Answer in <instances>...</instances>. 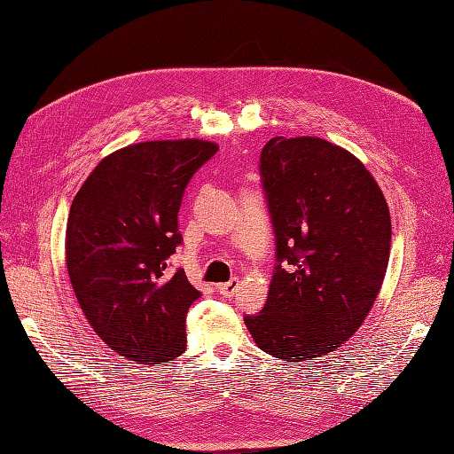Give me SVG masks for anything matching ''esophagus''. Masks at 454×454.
<instances>
[{"label":"esophagus","mask_w":454,"mask_h":454,"mask_svg":"<svg viewBox=\"0 0 454 454\" xmlns=\"http://www.w3.org/2000/svg\"><path fill=\"white\" fill-rule=\"evenodd\" d=\"M237 290H239V278H231L225 284H217V292L223 297H232Z\"/></svg>","instance_id":"obj_1"}]
</instances>
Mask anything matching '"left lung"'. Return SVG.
I'll use <instances>...</instances> for the list:
<instances>
[{
  "mask_svg": "<svg viewBox=\"0 0 454 454\" xmlns=\"http://www.w3.org/2000/svg\"><path fill=\"white\" fill-rule=\"evenodd\" d=\"M259 172L277 267L265 307L244 324L274 358H320L358 332L380 292L388 204L350 151L322 138L277 136L261 151Z\"/></svg>",
  "mask_w": 454,
  "mask_h": 454,
  "instance_id": "left-lung-1",
  "label": "left lung"
}]
</instances>
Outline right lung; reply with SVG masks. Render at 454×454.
Instances as JSON below:
<instances>
[{
	"label": "right lung",
	"instance_id": "add662e5",
	"mask_svg": "<svg viewBox=\"0 0 454 454\" xmlns=\"http://www.w3.org/2000/svg\"><path fill=\"white\" fill-rule=\"evenodd\" d=\"M215 151L206 140L132 144L102 159L72 202L66 265L79 307L130 362L185 352V316L200 292L184 269L168 270V257L182 244L185 187Z\"/></svg>",
	"mask_w": 454,
	"mask_h": 454
}]
</instances>
